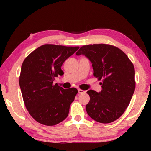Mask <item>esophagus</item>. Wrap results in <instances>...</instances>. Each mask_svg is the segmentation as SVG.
<instances>
[{
	"mask_svg": "<svg viewBox=\"0 0 151 151\" xmlns=\"http://www.w3.org/2000/svg\"><path fill=\"white\" fill-rule=\"evenodd\" d=\"M85 92H86L85 91H84V90H82V89H80V88H79V89H78V93H80V94L84 93H85Z\"/></svg>",
	"mask_w": 151,
	"mask_h": 151,
	"instance_id": "obj_1",
	"label": "esophagus"
}]
</instances>
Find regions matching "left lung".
Here are the masks:
<instances>
[{
  "instance_id": "left-lung-1",
  "label": "left lung",
  "mask_w": 151,
  "mask_h": 151,
  "mask_svg": "<svg viewBox=\"0 0 151 151\" xmlns=\"http://www.w3.org/2000/svg\"><path fill=\"white\" fill-rule=\"evenodd\" d=\"M76 54H83L92 63L93 76L101 80L102 90H88L86 111L100 123H111L119 118L129 106L135 88V68L120 49L107 44L81 47Z\"/></svg>"
}]
</instances>
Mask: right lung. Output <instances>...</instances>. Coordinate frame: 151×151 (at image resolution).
Masks as SVG:
<instances>
[{"instance_id":"add662e5","label":"right lung","mask_w":151,"mask_h":151,"mask_svg":"<svg viewBox=\"0 0 151 151\" xmlns=\"http://www.w3.org/2000/svg\"><path fill=\"white\" fill-rule=\"evenodd\" d=\"M79 47L46 44L32 51L22 63L19 84L26 109L38 123L54 126L67 118L78 90L53 84L63 75L61 67Z\"/></svg>"}]
</instances>
